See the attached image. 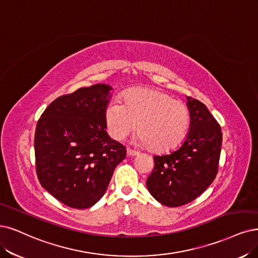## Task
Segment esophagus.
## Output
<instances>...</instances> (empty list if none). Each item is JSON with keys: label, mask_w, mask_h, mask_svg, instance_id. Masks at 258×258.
Segmentation results:
<instances>
[{"label": "esophagus", "mask_w": 258, "mask_h": 258, "mask_svg": "<svg viewBox=\"0 0 258 258\" xmlns=\"http://www.w3.org/2000/svg\"><path fill=\"white\" fill-rule=\"evenodd\" d=\"M126 153H127L128 156H136V155H138V152H137V151H134V150H132L131 148H127V149H126Z\"/></svg>", "instance_id": "1"}]
</instances>
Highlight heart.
<instances>
[{
    "mask_svg": "<svg viewBox=\"0 0 258 258\" xmlns=\"http://www.w3.org/2000/svg\"><path fill=\"white\" fill-rule=\"evenodd\" d=\"M189 119L183 102L152 88L133 89L123 95V104L111 102L105 110L107 130L114 140L125 139L138 125L136 144L154 152L175 148L186 135Z\"/></svg>",
    "mask_w": 258,
    "mask_h": 258,
    "instance_id": "obj_1",
    "label": "heart"
}]
</instances>
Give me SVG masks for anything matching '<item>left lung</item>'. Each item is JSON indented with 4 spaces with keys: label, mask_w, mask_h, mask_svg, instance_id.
<instances>
[{
    "label": "left lung",
    "mask_w": 258,
    "mask_h": 258,
    "mask_svg": "<svg viewBox=\"0 0 258 258\" xmlns=\"http://www.w3.org/2000/svg\"><path fill=\"white\" fill-rule=\"evenodd\" d=\"M190 127L182 147L154 156V169L147 179L150 194L159 203L177 207L194 201L218 173L222 132L205 105L187 98Z\"/></svg>",
    "instance_id": "left-lung-1"
}]
</instances>
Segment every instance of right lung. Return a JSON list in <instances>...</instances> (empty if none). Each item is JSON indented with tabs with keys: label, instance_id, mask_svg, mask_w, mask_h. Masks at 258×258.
Returning <instances> with one entry per match:
<instances>
[{
	"label": "right lung",
	"instance_id": "obj_1",
	"mask_svg": "<svg viewBox=\"0 0 258 258\" xmlns=\"http://www.w3.org/2000/svg\"><path fill=\"white\" fill-rule=\"evenodd\" d=\"M111 87L95 84L54 100L37 122L36 172L41 186L64 205L85 209L106 192L126 156L106 132Z\"/></svg>",
	"mask_w": 258,
	"mask_h": 258
}]
</instances>
